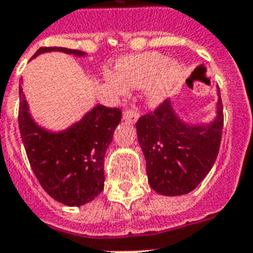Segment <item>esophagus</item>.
I'll return each instance as SVG.
<instances>
[{
	"mask_svg": "<svg viewBox=\"0 0 253 253\" xmlns=\"http://www.w3.org/2000/svg\"><path fill=\"white\" fill-rule=\"evenodd\" d=\"M137 117H139V114L132 109H127V110L123 112V120L128 121V122H136Z\"/></svg>",
	"mask_w": 253,
	"mask_h": 253,
	"instance_id": "obj_1",
	"label": "esophagus"
}]
</instances>
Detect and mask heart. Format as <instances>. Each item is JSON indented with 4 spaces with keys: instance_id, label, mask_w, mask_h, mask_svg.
<instances>
[{
    "instance_id": "b5f03b06",
    "label": "heart",
    "mask_w": 253,
    "mask_h": 253,
    "mask_svg": "<svg viewBox=\"0 0 253 253\" xmlns=\"http://www.w3.org/2000/svg\"><path fill=\"white\" fill-rule=\"evenodd\" d=\"M178 77L179 67L157 52L125 57L117 63L116 73H105L106 82L117 93H125L127 88L148 87L147 97L152 104L165 97Z\"/></svg>"
}]
</instances>
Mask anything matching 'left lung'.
<instances>
[{"label":"left lung","instance_id":"obj_1","mask_svg":"<svg viewBox=\"0 0 253 253\" xmlns=\"http://www.w3.org/2000/svg\"><path fill=\"white\" fill-rule=\"evenodd\" d=\"M222 128L221 96L217 118L207 126H190L182 122L169 100L141 116L136 122L137 140L144 153L152 188L165 196L184 195L195 190L214 165Z\"/></svg>","mask_w":253,"mask_h":253}]
</instances>
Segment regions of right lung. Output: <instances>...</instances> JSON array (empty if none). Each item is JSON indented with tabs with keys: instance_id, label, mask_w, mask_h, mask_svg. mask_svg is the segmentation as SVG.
<instances>
[{
	"instance_id": "right-lung-1",
	"label": "right lung",
	"mask_w": 253,
	"mask_h": 253,
	"mask_svg": "<svg viewBox=\"0 0 253 253\" xmlns=\"http://www.w3.org/2000/svg\"><path fill=\"white\" fill-rule=\"evenodd\" d=\"M52 50L84 55L75 49L44 46L34 57ZM22 84L20 80L18 122L35 175L54 200L69 207L87 204L104 190V159L122 118L121 109L94 106L80 122L66 131L53 133L39 127L31 118Z\"/></svg>"
}]
</instances>
